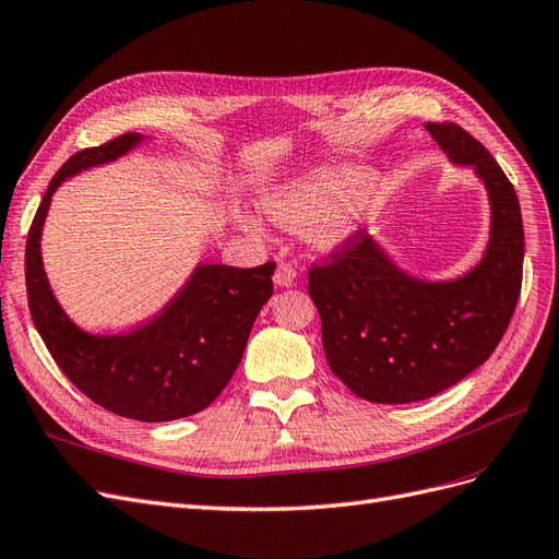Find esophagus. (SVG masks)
Wrapping results in <instances>:
<instances>
[{
	"instance_id": "obj_1",
	"label": "esophagus",
	"mask_w": 559,
	"mask_h": 559,
	"mask_svg": "<svg viewBox=\"0 0 559 559\" xmlns=\"http://www.w3.org/2000/svg\"><path fill=\"white\" fill-rule=\"evenodd\" d=\"M294 280H296V267L292 263L280 261L277 270H275V284L277 286H289V284H294Z\"/></svg>"
}]
</instances>
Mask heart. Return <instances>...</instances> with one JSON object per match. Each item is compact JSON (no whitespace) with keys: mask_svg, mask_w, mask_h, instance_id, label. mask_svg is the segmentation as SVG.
<instances>
[{"mask_svg":"<svg viewBox=\"0 0 559 559\" xmlns=\"http://www.w3.org/2000/svg\"><path fill=\"white\" fill-rule=\"evenodd\" d=\"M368 175L354 170L312 173L263 198L265 212L289 230L314 228L319 242L335 245L352 230L354 205L366 195ZM242 224L257 235H263V224L253 214H240Z\"/></svg>","mask_w":559,"mask_h":559,"instance_id":"b5f03b06","label":"heart"}]
</instances>
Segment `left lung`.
I'll return each mask as SVG.
<instances>
[{"label":"left lung","mask_w":559,"mask_h":559,"mask_svg":"<svg viewBox=\"0 0 559 559\" xmlns=\"http://www.w3.org/2000/svg\"><path fill=\"white\" fill-rule=\"evenodd\" d=\"M454 163L473 165L492 202V235L476 270L454 282L403 275L364 230L308 270L333 373L373 403H413L445 392L489 359L511 324L524 230L513 183L492 154L456 123H427Z\"/></svg>","instance_id":"1"}]
</instances>
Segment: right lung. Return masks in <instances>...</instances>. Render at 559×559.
Instances as JSON below:
<instances>
[{
    "label": "right lung",
    "mask_w": 559,
    "mask_h": 559,
    "mask_svg": "<svg viewBox=\"0 0 559 559\" xmlns=\"http://www.w3.org/2000/svg\"><path fill=\"white\" fill-rule=\"evenodd\" d=\"M140 140L121 134L81 148L50 179L27 233L25 286L46 349L79 392L121 417L170 421L205 411L230 382L253 319L273 296L275 261L259 267L198 265L170 306L130 333L88 335L76 329L50 294L41 265L39 238L50 195L62 179L123 156Z\"/></svg>",
    "instance_id": "1"
}]
</instances>
